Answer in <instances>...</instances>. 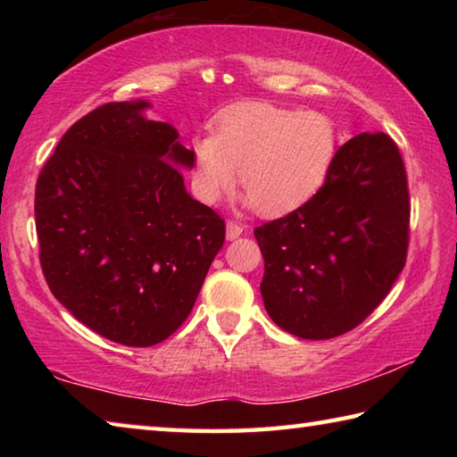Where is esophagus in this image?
Listing matches in <instances>:
<instances>
[{
	"mask_svg": "<svg viewBox=\"0 0 457 457\" xmlns=\"http://www.w3.org/2000/svg\"><path fill=\"white\" fill-rule=\"evenodd\" d=\"M228 239H236V237H239L244 234V226L242 223H237L236 220H228Z\"/></svg>",
	"mask_w": 457,
	"mask_h": 457,
	"instance_id": "obj_1",
	"label": "esophagus"
}]
</instances>
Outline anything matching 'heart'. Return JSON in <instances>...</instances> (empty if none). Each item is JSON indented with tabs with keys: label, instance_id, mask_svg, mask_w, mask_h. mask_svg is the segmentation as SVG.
Returning a JSON list of instances; mask_svg holds the SVG:
<instances>
[{
	"label": "heart",
	"instance_id": "obj_1",
	"mask_svg": "<svg viewBox=\"0 0 457 457\" xmlns=\"http://www.w3.org/2000/svg\"><path fill=\"white\" fill-rule=\"evenodd\" d=\"M340 149V130L328 114L272 104L228 111L215 135L193 145V185L207 204L231 191L237 179L247 204L280 215L312 199L327 181Z\"/></svg>",
	"mask_w": 457,
	"mask_h": 457
}]
</instances>
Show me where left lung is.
Returning <instances> with one entry per match:
<instances>
[{
	"label": "left lung",
	"instance_id": "obj_1",
	"mask_svg": "<svg viewBox=\"0 0 457 457\" xmlns=\"http://www.w3.org/2000/svg\"><path fill=\"white\" fill-rule=\"evenodd\" d=\"M409 218L407 173L395 141L385 133L346 141L312 199L253 229L270 319L308 340L359 327L405 266Z\"/></svg>",
	"mask_w": 457,
	"mask_h": 457
}]
</instances>
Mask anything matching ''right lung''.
<instances>
[{"label": "right lung", "mask_w": 457, "mask_h": 457, "mask_svg": "<svg viewBox=\"0 0 457 457\" xmlns=\"http://www.w3.org/2000/svg\"><path fill=\"white\" fill-rule=\"evenodd\" d=\"M149 104L108 103L66 130L36 183L40 266L76 320L112 343L153 346L187 319L226 223L193 199V151Z\"/></svg>", "instance_id": "1"}]
</instances>
